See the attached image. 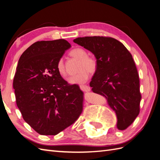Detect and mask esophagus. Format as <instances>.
<instances>
[{
    "instance_id": "obj_1",
    "label": "esophagus",
    "mask_w": 160,
    "mask_h": 160,
    "mask_svg": "<svg viewBox=\"0 0 160 160\" xmlns=\"http://www.w3.org/2000/svg\"><path fill=\"white\" fill-rule=\"evenodd\" d=\"M80 88L81 90L83 91H85V92H87V91H89L91 90L90 87L87 85H80Z\"/></svg>"
}]
</instances>
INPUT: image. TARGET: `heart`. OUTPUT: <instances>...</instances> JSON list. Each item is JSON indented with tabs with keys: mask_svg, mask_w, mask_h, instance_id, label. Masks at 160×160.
Masks as SVG:
<instances>
[{
	"mask_svg": "<svg viewBox=\"0 0 160 160\" xmlns=\"http://www.w3.org/2000/svg\"><path fill=\"white\" fill-rule=\"evenodd\" d=\"M69 55L79 60L78 64V73L68 79L70 84H82L85 82L89 76V72L93 73L98 69V62L93 57L87 56V53L82 48H76L71 50ZM57 70L61 76H66L67 71L62 59H60L57 63Z\"/></svg>",
	"mask_w": 160,
	"mask_h": 160,
	"instance_id": "heart-1",
	"label": "heart"
}]
</instances>
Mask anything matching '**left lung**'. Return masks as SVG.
I'll return each instance as SVG.
<instances>
[{"mask_svg":"<svg viewBox=\"0 0 160 160\" xmlns=\"http://www.w3.org/2000/svg\"><path fill=\"white\" fill-rule=\"evenodd\" d=\"M90 51L98 69L90 82L93 92L107 100L117 117V128L124 130L140 113V78L132 55L118 40L103 36H86L73 40Z\"/></svg>","mask_w":160,"mask_h":160,"instance_id":"8db88e82","label":"left lung"}]
</instances>
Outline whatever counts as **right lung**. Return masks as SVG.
<instances>
[{
  "mask_svg": "<svg viewBox=\"0 0 160 160\" xmlns=\"http://www.w3.org/2000/svg\"><path fill=\"white\" fill-rule=\"evenodd\" d=\"M70 47L64 39L38 41L18 60L13 81L17 107L24 120L40 135L58 134L82 111L83 92L57 70L58 62Z\"/></svg>",
  "mask_w": 160,
  "mask_h": 160,
  "instance_id": "right-lung-1",
  "label": "right lung"
}]
</instances>
